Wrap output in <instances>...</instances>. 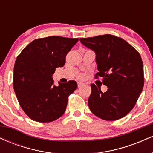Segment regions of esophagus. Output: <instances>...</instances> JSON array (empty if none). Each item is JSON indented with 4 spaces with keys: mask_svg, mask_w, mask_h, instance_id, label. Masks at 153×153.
I'll return each instance as SVG.
<instances>
[{
    "mask_svg": "<svg viewBox=\"0 0 153 153\" xmlns=\"http://www.w3.org/2000/svg\"><path fill=\"white\" fill-rule=\"evenodd\" d=\"M82 85H84L83 83H82V82H78V88L81 87V86H82Z\"/></svg>",
    "mask_w": 153,
    "mask_h": 153,
    "instance_id": "esophagus-1",
    "label": "esophagus"
}]
</instances>
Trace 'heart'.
<instances>
[{
	"mask_svg": "<svg viewBox=\"0 0 153 153\" xmlns=\"http://www.w3.org/2000/svg\"><path fill=\"white\" fill-rule=\"evenodd\" d=\"M78 78H80V79H82V78H83V75H82V74L79 75H78Z\"/></svg>",
	"mask_w": 153,
	"mask_h": 153,
	"instance_id": "b5f03b06",
	"label": "heart"
}]
</instances>
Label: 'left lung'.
I'll return each instance as SVG.
<instances>
[{
	"mask_svg": "<svg viewBox=\"0 0 153 153\" xmlns=\"http://www.w3.org/2000/svg\"><path fill=\"white\" fill-rule=\"evenodd\" d=\"M82 45L96 54L99 72L106 92L92 83L88 106L96 117L114 121L125 117L134 108L144 86L141 56L123 39L111 34L80 38Z\"/></svg>",
	"mask_w": 153,
	"mask_h": 153,
	"instance_id": "1",
	"label": "left lung"
}]
</instances>
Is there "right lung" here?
I'll list each match as a JSON object with an SVG mask.
<instances>
[{
  "label": "right lung",
  "mask_w": 153,
  "mask_h": 153,
  "mask_svg": "<svg viewBox=\"0 0 153 153\" xmlns=\"http://www.w3.org/2000/svg\"><path fill=\"white\" fill-rule=\"evenodd\" d=\"M78 38L51 36L34 39L16 59L13 89L19 105L28 117L38 122H51L62 117L68 96L77 88L69 80L54 85L52 75L65 64L67 54Z\"/></svg>",
  "instance_id": "1"
}]
</instances>
